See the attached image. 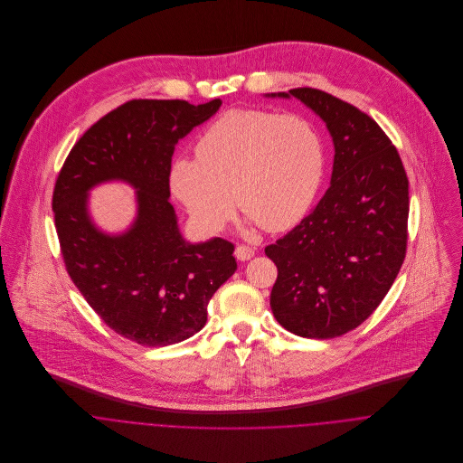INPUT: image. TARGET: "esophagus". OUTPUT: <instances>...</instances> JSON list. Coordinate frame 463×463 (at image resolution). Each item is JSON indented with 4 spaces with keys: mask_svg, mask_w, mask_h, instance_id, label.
<instances>
[{
    "mask_svg": "<svg viewBox=\"0 0 463 463\" xmlns=\"http://www.w3.org/2000/svg\"><path fill=\"white\" fill-rule=\"evenodd\" d=\"M253 255H255V250L251 246H246V244H239L237 250H235V257L241 262H246V260L253 259Z\"/></svg>",
    "mask_w": 463,
    "mask_h": 463,
    "instance_id": "34e87169",
    "label": "esophagus"
}]
</instances>
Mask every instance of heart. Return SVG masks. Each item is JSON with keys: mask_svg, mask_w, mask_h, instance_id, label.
Listing matches in <instances>:
<instances>
[{"mask_svg": "<svg viewBox=\"0 0 463 463\" xmlns=\"http://www.w3.org/2000/svg\"><path fill=\"white\" fill-rule=\"evenodd\" d=\"M198 158L175 160L169 184L201 230L219 232L237 206L265 232L298 224L326 167L317 128L298 114L235 109L196 142Z\"/></svg>", "mask_w": 463, "mask_h": 463, "instance_id": "b5f03b06", "label": "heart"}]
</instances>
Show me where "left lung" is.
<instances>
[{
	"mask_svg": "<svg viewBox=\"0 0 463 463\" xmlns=\"http://www.w3.org/2000/svg\"><path fill=\"white\" fill-rule=\"evenodd\" d=\"M278 96L301 99L326 123L335 158L326 194L265 248L278 267L270 308L294 335L335 338L380 307L404 262L408 178L396 146L365 112L312 87Z\"/></svg>",
	"mask_w": 463,
	"mask_h": 463,
	"instance_id": "8db88e82",
	"label": "left lung"
}]
</instances>
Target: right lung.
I'll use <instances>...</instances> for the list:
<instances>
[{
	"label": "right lung",
	"instance_id": "add662e5",
	"mask_svg": "<svg viewBox=\"0 0 463 463\" xmlns=\"http://www.w3.org/2000/svg\"><path fill=\"white\" fill-rule=\"evenodd\" d=\"M219 107L221 99L127 101L80 137L55 184V228L72 283L109 328L140 345L198 333L208 301L237 270L232 242L184 241L169 203L176 142ZM107 179L139 189L137 219L118 238L101 234L86 212L88 189Z\"/></svg>",
	"mask_w": 463,
	"mask_h": 463
}]
</instances>
